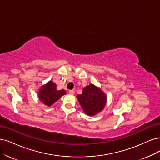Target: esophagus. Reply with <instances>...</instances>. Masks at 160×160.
<instances>
[{
  "label": "esophagus",
  "instance_id": "34e87169",
  "mask_svg": "<svg viewBox=\"0 0 160 160\" xmlns=\"http://www.w3.org/2000/svg\"><path fill=\"white\" fill-rule=\"evenodd\" d=\"M69 93L70 94H71V95H74V90H69Z\"/></svg>",
  "mask_w": 160,
  "mask_h": 160
}]
</instances>
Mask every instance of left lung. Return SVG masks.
<instances>
[{
  "label": "left lung",
  "mask_w": 160,
  "mask_h": 160,
  "mask_svg": "<svg viewBox=\"0 0 160 160\" xmlns=\"http://www.w3.org/2000/svg\"><path fill=\"white\" fill-rule=\"evenodd\" d=\"M86 115L94 116L104 109L107 102V95L93 84L83 88L82 93L76 96Z\"/></svg>",
  "instance_id": "left-lung-1"
}]
</instances>
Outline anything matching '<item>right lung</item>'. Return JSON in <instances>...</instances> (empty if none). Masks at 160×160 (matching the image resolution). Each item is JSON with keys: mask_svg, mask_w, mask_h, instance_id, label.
<instances>
[{"mask_svg": "<svg viewBox=\"0 0 160 160\" xmlns=\"http://www.w3.org/2000/svg\"><path fill=\"white\" fill-rule=\"evenodd\" d=\"M66 93L64 90H57L56 84L50 80L41 86L38 90V98L41 103L47 107H51Z\"/></svg>", "mask_w": 160, "mask_h": 160, "instance_id": "1", "label": "right lung"}]
</instances>
